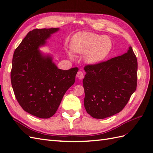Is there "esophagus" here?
I'll return each instance as SVG.
<instances>
[{"label":"esophagus","mask_w":153,"mask_h":153,"mask_svg":"<svg viewBox=\"0 0 153 153\" xmlns=\"http://www.w3.org/2000/svg\"><path fill=\"white\" fill-rule=\"evenodd\" d=\"M83 77H84V74L82 71H79L77 73V75H76L77 78H78L79 79H82L83 78Z\"/></svg>","instance_id":"34e87169"}]
</instances>
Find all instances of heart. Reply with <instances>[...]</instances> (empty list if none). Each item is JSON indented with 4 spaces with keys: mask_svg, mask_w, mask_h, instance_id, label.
I'll use <instances>...</instances> for the list:
<instances>
[{
    "mask_svg": "<svg viewBox=\"0 0 153 153\" xmlns=\"http://www.w3.org/2000/svg\"><path fill=\"white\" fill-rule=\"evenodd\" d=\"M71 48L74 53L85 54L84 60L89 65L99 64L109 56L112 42L106 35L94 33H79L71 39ZM73 57L72 53H69Z\"/></svg>",
    "mask_w": 153,
    "mask_h": 153,
    "instance_id": "1",
    "label": "heart"
}]
</instances>
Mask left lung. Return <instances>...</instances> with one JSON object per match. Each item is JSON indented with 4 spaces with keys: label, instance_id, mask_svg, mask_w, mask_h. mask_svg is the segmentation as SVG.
Returning <instances> with one entry per match:
<instances>
[{
    "label": "left lung",
    "instance_id": "8db88e82",
    "mask_svg": "<svg viewBox=\"0 0 153 153\" xmlns=\"http://www.w3.org/2000/svg\"><path fill=\"white\" fill-rule=\"evenodd\" d=\"M84 70V106L94 118L104 119L119 113L135 91L137 60L131 46L121 56L87 65Z\"/></svg>",
    "mask_w": 153,
    "mask_h": 153
}]
</instances>
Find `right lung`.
Wrapping results in <instances>:
<instances>
[{"instance_id":"obj_1","label":"right lung","mask_w":153,"mask_h":153,"mask_svg":"<svg viewBox=\"0 0 153 153\" xmlns=\"http://www.w3.org/2000/svg\"><path fill=\"white\" fill-rule=\"evenodd\" d=\"M59 30L45 28L30 31L13 55L11 83L16 98L25 112L40 118H49L56 113L78 71L77 68L59 69L53 55L39 49Z\"/></svg>"}]
</instances>
